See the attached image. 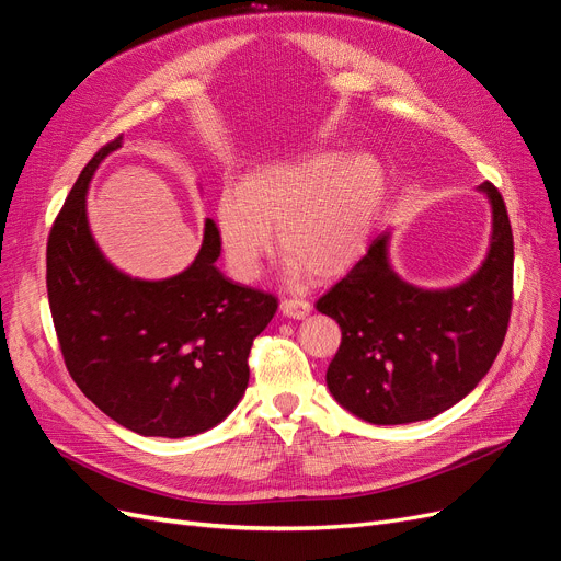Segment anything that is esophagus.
Here are the masks:
<instances>
[{
	"instance_id": "obj_1",
	"label": "esophagus",
	"mask_w": 561,
	"mask_h": 561,
	"mask_svg": "<svg viewBox=\"0 0 561 561\" xmlns=\"http://www.w3.org/2000/svg\"><path fill=\"white\" fill-rule=\"evenodd\" d=\"M280 313L287 316V318H295V320H301L307 318L311 313V304L307 299H283L280 301Z\"/></svg>"
}]
</instances>
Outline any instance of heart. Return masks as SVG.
Returning <instances> with one entry per match:
<instances>
[{
  "mask_svg": "<svg viewBox=\"0 0 561 561\" xmlns=\"http://www.w3.org/2000/svg\"><path fill=\"white\" fill-rule=\"evenodd\" d=\"M386 194L381 163L369 154L318 149L260 165L215 203V231L233 278L257 280L278 227L287 274L318 278L360 260Z\"/></svg>",
  "mask_w": 561,
  "mask_h": 561,
  "instance_id": "1",
  "label": "heart"
}]
</instances>
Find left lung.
<instances>
[{
	"mask_svg": "<svg viewBox=\"0 0 561 561\" xmlns=\"http://www.w3.org/2000/svg\"><path fill=\"white\" fill-rule=\"evenodd\" d=\"M482 266L445 290L407 283L390 264V233L339 280L316 309L342 328L328 367L332 398L377 426L426 421L463 400L494 365L513 309V229L494 184Z\"/></svg>",
	"mask_w": 561,
	"mask_h": 561,
	"instance_id": "left-lung-1",
	"label": "left lung"
}]
</instances>
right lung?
I'll return each mask as SVG.
<instances>
[{
	"mask_svg": "<svg viewBox=\"0 0 561 561\" xmlns=\"http://www.w3.org/2000/svg\"><path fill=\"white\" fill-rule=\"evenodd\" d=\"M122 138L87 163L46 245V290L62 358L98 410L147 437H190L225 421L243 398L252 339L278 301L215 266L219 239L203 227L196 260L161 280L133 278L98 248L89 184Z\"/></svg>",
	"mask_w": 561,
	"mask_h": 561,
	"instance_id": "obj_1",
	"label": "right lung"
}]
</instances>
